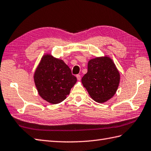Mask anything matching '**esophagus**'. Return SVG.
Masks as SVG:
<instances>
[{
    "mask_svg": "<svg viewBox=\"0 0 151 151\" xmlns=\"http://www.w3.org/2000/svg\"><path fill=\"white\" fill-rule=\"evenodd\" d=\"M76 76V78H77L78 81H81V75H77Z\"/></svg>",
    "mask_w": 151,
    "mask_h": 151,
    "instance_id": "obj_1",
    "label": "esophagus"
}]
</instances>
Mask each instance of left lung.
I'll return each mask as SVG.
<instances>
[{
  "label": "left lung",
  "instance_id": "8db88e82",
  "mask_svg": "<svg viewBox=\"0 0 151 151\" xmlns=\"http://www.w3.org/2000/svg\"><path fill=\"white\" fill-rule=\"evenodd\" d=\"M120 82V73L113 60L108 56L89 60L88 72L82 83L93 100L104 103L114 97Z\"/></svg>",
  "mask_w": 151,
  "mask_h": 151
}]
</instances>
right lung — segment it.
Instances as JSON below:
<instances>
[{
  "instance_id": "right-lung-1",
  "label": "right lung",
  "mask_w": 151,
  "mask_h": 151,
  "mask_svg": "<svg viewBox=\"0 0 151 151\" xmlns=\"http://www.w3.org/2000/svg\"><path fill=\"white\" fill-rule=\"evenodd\" d=\"M34 80L40 97L53 104L65 100L77 81L68 65L50 54L41 58L34 72Z\"/></svg>"
}]
</instances>
